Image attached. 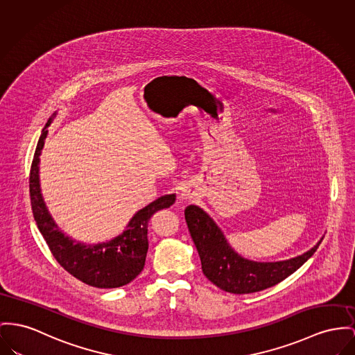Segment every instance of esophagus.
<instances>
[{"mask_svg": "<svg viewBox=\"0 0 355 355\" xmlns=\"http://www.w3.org/2000/svg\"><path fill=\"white\" fill-rule=\"evenodd\" d=\"M180 198H182V200H189V199L192 198V196H191L189 189H182V192H180Z\"/></svg>", "mask_w": 355, "mask_h": 355, "instance_id": "1", "label": "esophagus"}]
</instances>
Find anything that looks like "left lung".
<instances>
[{"instance_id": "8db88e82", "label": "left lung", "mask_w": 355, "mask_h": 355, "mask_svg": "<svg viewBox=\"0 0 355 355\" xmlns=\"http://www.w3.org/2000/svg\"><path fill=\"white\" fill-rule=\"evenodd\" d=\"M189 234L199 253L205 276L222 291L243 295L282 283L313 256L322 239L302 256L276 262H259L241 257L227 243L220 229L200 207L184 210Z\"/></svg>"}]
</instances>
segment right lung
I'll use <instances>...</instances> for the list:
<instances>
[{
  "mask_svg": "<svg viewBox=\"0 0 355 355\" xmlns=\"http://www.w3.org/2000/svg\"><path fill=\"white\" fill-rule=\"evenodd\" d=\"M56 113H53L55 117ZM52 119H48L37 142L29 175V193L32 213L36 225L44 236L48 248L56 261L78 280L95 288H119L135 280L144 269L148 252V220L163 209L175 203L176 195H164L135 214L119 236L102 243L85 245L72 241L59 230L48 213L44 199L40 192L39 162L47 128Z\"/></svg>",
  "mask_w": 355,
  "mask_h": 355,
  "instance_id": "right-lung-1",
  "label": "right lung"
}]
</instances>
